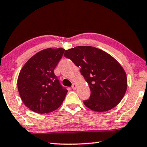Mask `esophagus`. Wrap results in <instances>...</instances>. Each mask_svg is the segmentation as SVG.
Returning a JSON list of instances; mask_svg holds the SVG:
<instances>
[{
    "label": "esophagus",
    "instance_id": "esophagus-1",
    "mask_svg": "<svg viewBox=\"0 0 147 147\" xmlns=\"http://www.w3.org/2000/svg\"><path fill=\"white\" fill-rule=\"evenodd\" d=\"M71 87H72V88H73L74 90L76 89V87H77V84H76V83H74V84H72Z\"/></svg>",
    "mask_w": 147,
    "mask_h": 147
}]
</instances>
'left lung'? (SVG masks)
<instances>
[{
  "label": "left lung",
  "instance_id": "1",
  "mask_svg": "<svg viewBox=\"0 0 147 147\" xmlns=\"http://www.w3.org/2000/svg\"><path fill=\"white\" fill-rule=\"evenodd\" d=\"M84 76L90 90V98L84 104L95 112H106L117 106L124 97L127 86L126 73L118 61L100 49L76 46L65 50Z\"/></svg>",
  "mask_w": 147,
  "mask_h": 147
}]
</instances>
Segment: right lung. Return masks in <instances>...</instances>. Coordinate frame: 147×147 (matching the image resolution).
<instances>
[{
  "label": "right lung",
  "instance_id": "1",
  "mask_svg": "<svg viewBox=\"0 0 147 147\" xmlns=\"http://www.w3.org/2000/svg\"><path fill=\"white\" fill-rule=\"evenodd\" d=\"M65 49L47 48L37 52L25 63L18 78V89L24 104L39 114L59 108L68 90L54 73Z\"/></svg>",
  "mask_w": 147,
  "mask_h": 147
}]
</instances>
